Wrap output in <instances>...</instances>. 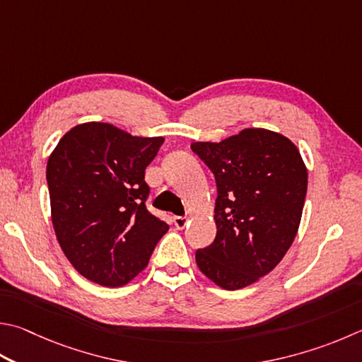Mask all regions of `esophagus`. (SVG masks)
Segmentation results:
<instances>
[{
  "label": "esophagus",
  "instance_id": "1",
  "mask_svg": "<svg viewBox=\"0 0 362 362\" xmlns=\"http://www.w3.org/2000/svg\"><path fill=\"white\" fill-rule=\"evenodd\" d=\"M174 225L177 229H183L188 225L187 216H174Z\"/></svg>",
  "mask_w": 362,
  "mask_h": 362
}]
</instances>
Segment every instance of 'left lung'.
<instances>
[{
    "label": "left lung",
    "instance_id": "8db88e82",
    "mask_svg": "<svg viewBox=\"0 0 362 362\" xmlns=\"http://www.w3.org/2000/svg\"><path fill=\"white\" fill-rule=\"evenodd\" d=\"M192 150L216 182V238L196 252V264L223 290H240L264 277L298 234L307 193V168L284 134L245 128Z\"/></svg>",
    "mask_w": 362,
    "mask_h": 362
}]
</instances>
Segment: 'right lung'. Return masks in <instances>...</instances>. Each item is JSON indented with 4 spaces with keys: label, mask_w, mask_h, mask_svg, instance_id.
Returning a JSON list of instances; mask_svg holds the SVG:
<instances>
[{
    "label": "right lung",
    "mask_w": 362,
    "mask_h": 362,
    "mask_svg": "<svg viewBox=\"0 0 362 362\" xmlns=\"http://www.w3.org/2000/svg\"><path fill=\"white\" fill-rule=\"evenodd\" d=\"M164 137L131 136L110 123L77 124L47 161L52 223L76 271L115 288L147 267L169 226L146 207V168Z\"/></svg>",
    "instance_id": "right-lung-1"
}]
</instances>
